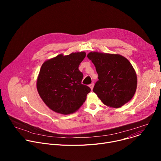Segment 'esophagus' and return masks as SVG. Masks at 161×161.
<instances>
[{"instance_id":"34e87169","label":"esophagus","mask_w":161,"mask_h":161,"mask_svg":"<svg viewBox=\"0 0 161 161\" xmlns=\"http://www.w3.org/2000/svg\"><path fill=\"white\" fill-rule=\"evenodd\" d=\"M94 83H92L90 85H89V87L90 88V89L92 90L94 88Z\"/></svg>"}]
</instances>
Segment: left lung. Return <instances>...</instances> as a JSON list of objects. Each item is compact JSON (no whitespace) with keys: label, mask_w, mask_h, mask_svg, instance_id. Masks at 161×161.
<instances>
[{"label":"left lung","mask_w":161,"mask_h":161,"mask_svg":"<svg viewBox=\"0 0 161 161\" xmlns=\"http://www.w3.org/2000/svg\"><path fill=\"white\" fill-rule=\"evenodd\" d=\"M87 57L93 62L99 80L93 91L106 106L117 108L129 102L137 87V76L132 65L119 54L90 52Z\"/></svg>","instance_id":"obj_1"}]
</instances>
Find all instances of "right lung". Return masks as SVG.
<instances>
[{"label":"right lung","mask_w":161,"mask_h":161,"mask_svg":"<svg viewBox=\"0 0 161 161\" xmlns=\"http://www.w3.org/2000/svg\"><path fill=\"white\" fill-rule=\"evenodd\" d=\"M85 56L84 52L60 54L42 64L37 89L44 103L55 112L73 113L85 101L91 89L81 84L83 75L78 69Z\"/></svg>","instance_id":"obj_1"}]
</instances>
